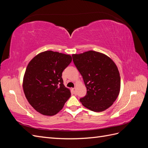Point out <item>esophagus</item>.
Wrapping results in <instances>:
<instances>
[{"instance_id":"obj_1","label":"esophagus","mask_w":148,"mask_h":148,"mask_svg":"<svg viewBox=\"0 0 148 148\" xmlns=\"http://www.w3.org/2000/svg\"><path fill=\"white\" fill-rule=\"evenodd\" d=\"M72 91H73V93H74V94H75V93H76V88H72Z\"/></svg>"}]
</instances>
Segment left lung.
I'll list each match as a JSON object with an SVG mask.
<instances>
[{"label":"left lung","instance_id":"obj_1","mask_svg":"<svg viewBox=\"0 0 148 148\" xmlns=\"http://www.w3.org/2000/svg\"><path fill=\"white\" fill-rule=\"evenodd\" d=\"M73 61L87 88L80 98L83 106L94 112L108 109L117 99L120 89V77L117 65L110 57L89 51L73 54Z\"/></svg>","mask_w":148,"mask_h":148}]
</instances>
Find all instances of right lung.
Segmentation results:
<instances>
[{"label": "right lung", "mask_w": 148, "mask_h": 148, "mask_svg": "<svg viewBox=\"0 0 148 148\" xmlns=\"http://www.w3.org/2000/svg\"><path fill=\"white\" fill-rule=\"evenodd\" d=\"M71 60L70 55L47 51L29 62L23 88L30 105L40 114L56 115L70 98V91L64 86L62 75Z\"/></svg>", "instance_id": "obj_1"}]
</instances>
